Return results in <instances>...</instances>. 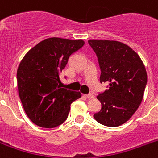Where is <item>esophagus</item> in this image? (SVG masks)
Returning a JSON list of instances; mask_svg holds the SVG:
<instances>
[{
  "label": "esophagus",
  "mask_w": 158,
  "mask_h": 158,
  "mask_svg": "<svg viewBox=\"0 0 158 158\" xmlns=\"http://www.w3.org/2000/svg\"><path fill=\"white\" fill-rule=\"evenodd\" d=\"M84 97L87 98H93L94 96V94H85L84 95Z\"/></svg>",
  "instance_id": "1"
}]
</instances>
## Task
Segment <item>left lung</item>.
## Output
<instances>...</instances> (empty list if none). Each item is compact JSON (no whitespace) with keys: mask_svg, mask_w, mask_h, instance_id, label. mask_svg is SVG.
Returning <instances> with one entry per match:
<instances>
[{"mask_svg":"<svg viewBox=\"0 0 158 158\" xmlns=\"http://www.w3.org/2000/svg\"><path fill=\"white\" fill-rule=\"evenodd\" d=\"M89 44L98 57L100 83L108 89L97 96L100 111L94 119L108 127L123 124L137 111L143 100L148 76L139 55L122 42L90 40Z\"/></svg>","mask_w":158,"mask_h":158,"instance_id":"left-lung-1","label":"left lung"}]
</instances>
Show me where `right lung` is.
<instances>
[{
  "mask_svg": "<svg viewBox=\"0 0 158 158\" xmlns=\"http://www.w3.org/2000/svg\"><path fill=\"white\" fill-rule=\"evenodd\" d=\"M84 44L82 40L52 37L38 43L20 61L19 96L26 114L37 126L52 128L62 124L71 103L81 97L79 92L61 87L60 74L70 55Z\"/></svg>",
  "mask_w": 158,
  "mask_h": 158,
  "instance_id": "obj_1",
  "label": "right lung"
}]
</instances>
